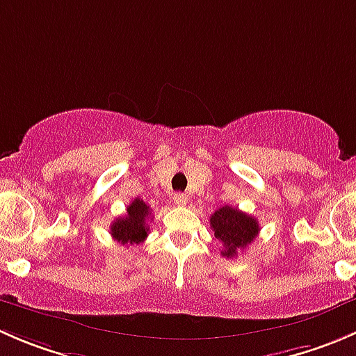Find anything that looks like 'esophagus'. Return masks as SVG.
I'll return each mask as SVG.
<instances>
[{
  "label": "esophagus",
  "instance_id": "obj_1",
  "mask_svg": "<svg viewBox=\"0 0 356 356\" xmlns=\"http://www.w3.org/2000/svg\"><path fill=\"white\" fill-rule=\"evenodd\" d=\"M174 203L177 204V207H186V204H188V195L177 193V195H174Z\"/></svg>",
  "mask_w": 356,
  "mask_h": 356
}]
</instances>
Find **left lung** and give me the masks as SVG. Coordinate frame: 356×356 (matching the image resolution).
<instances>
[{
	"label": "left lung",
	"mask_w": 356,
	"mask_h": 356,
	"mask_svg": "<svg viewBox=\"0 0 356 356\" xmlns=\"http://www.w3.org/2000/svg\"><path fill=\"white\" fill-rule=\"evenodd\" d=\"M210 225L215 232V238L224 243L222 254L227 258L236 257L238 250H245L248 245H251V241L260 232L257 218L229 204L211 213Z\"/></svg>",
	"instance_id": "1"
}]
</instances>
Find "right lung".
Returning <instances> with one entry per match:
<instances>
[{"mask_svg": "<svg viewBox=\"0 0 356 356\" xmlns=\"http://www.w3.org/2000/svg\"><path fill=\"white\" fill-rule=\"evenodd\" d=\"M152 217V210L141 198H136L127 207V213L118 217L111 224L110 232L115 241L122 245H139L148 236V218Z\"/></svg>", "mask_w": 356, "mask_h": 356, "instance_id": "add662e5", "label": "right lung"}]
</instances>
